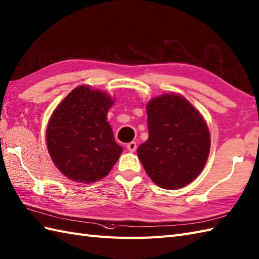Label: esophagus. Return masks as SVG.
Segmentation results:
<instances>
[{
	"mask_svg": "<svg viewBox=\"0 0 259 259\" xmlns=\"http://www.w3.org/2000/svg\"><path fill=\"white\" fill-rule=\"evenodd\" d=\"M127 149L129 150L130 152H135L136 149H137V142L136 141H131L127 144Z\"/></svg>",
	"mask_w": 259,
	"mask_h": 259,
	"instance_id": "esophagus-1",
	"label": "esophagus"
}]
</instances>
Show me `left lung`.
Here are the masks:
<instances>
[{
    "label": "left lung",
    "instance_id": "obj_1",
    "mask_svg": "<svg viewBox=\"0 0 259 259\" xmlns=\"http://www.w3.org/2000/svg\"><path fill=\"white\" fill-rule=\"evenodd\" d=\"M149 138L138 157L160 188L176 190L201 173L209 153L208 128L195 108L180 95H163L147 105Z\"/></svg>",
    "mask_w": 259,
    "mask_h": 259
}]
</instances>
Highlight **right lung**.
I'll return each instance as SVG.
<instances>
[{
  "mask_svg": "<svg viewBox=\"0 0 259 259\" xmlns=\"http://www.w3.org/2000/svg\"><path fill=\"white\" fill-rule=\"evenodd\" d=\"M112 104L107 94L79 86L54 111L46 142L53 162L65 177L92 183L112 169L122 152L107 122Z\"/></svg>",
  "mask_w": 259,
  "mask_h": 259,
  "instance_id": "obj_1",
  "label": "right lung"
}]
</instances>
